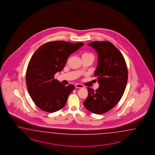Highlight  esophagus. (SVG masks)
<instances>
[{
  "label": "esophagus",
  "mask_w": 155,
  "mask_h": 155,
  "mask_svg": "<svg viewBox=\"0 0 155 155\" xmlns=\"http://www.w3.org/2000/svg\"><path fill=\"white\" fill-rule=\"evenodd\" d=\"M74 86L76 88H84V85L81 84H75Z\"/></svg>",
  "instance_id": "34e87169"
}]
</instances>
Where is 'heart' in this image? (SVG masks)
<instances>
[{
  "label": "heart",
  "instance_id": "heart-1",
  "mask_svg": "<svg viewBox=\"0 0 155 155\" xmlns=\"http://www.w3.org/2000/svg\"><path fill=\"white\" fill-rule=\"evenodd\" d=\"M90 58L91 59H94V54L92 53L89 52H84L82 54V58Z\"/></svg>",
  "mask_w": 155,
  "mask_h": 155
}]
</instances>
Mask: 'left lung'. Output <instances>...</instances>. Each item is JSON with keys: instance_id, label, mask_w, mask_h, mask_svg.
Masks as SVG:
<instances>
[{"instance_id": "left-lung-1", "label": "left lung", "mask_w": 155, "mask_h": 155, "mask_svg": "<svg viewBox=\"0 0 155 155\" xmlns=\"http://www.w3.org/2000/svg\"><path fill=\"white\" fill-rule=\"evenodd\" d=\"M88 45L98 54L94 76L100 86L96 90L87 87L88 96L84 106L92 113L103 114L121 100L127 82V67L121 52L111 42L94 41Z\"/></svg>"}]
</instances>
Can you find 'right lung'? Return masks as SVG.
<instances>
[{"instance_id": "add662e5", "label": "right lung", "mask_w": 155, "mask_h": 155, "mask_svg": "<svg viewBox=\"0 0 155 155\" xmlns=\"http://www.w3.org/2000/svg\"><path fill=\"white\" fill-rule=\"evenodd\" d=\"M84 45L62 41L47 42L32 56L26 72V86L34 103L42 110L52 113L65 106L74 86H66L54 79V75L63 70L69 56Z\"/></svg>"}]
</instances>
